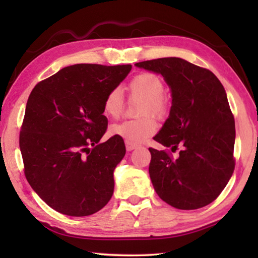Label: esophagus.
<instances>
[{"instance_id": "1", "label": "esophagus", "mask_w": 258, "mask_h": 258, "mask_svg": "<svg viewBox=\"0 0 258 258\" xmlns=\"http://www.w3.org/2000/svg\"><path fill=\"white\" fill-rule=\"evenodd\" d=\"M125 146H126V150L127 151H132L135 148H138V145H134V143H131L128 141H125Z\"/></svg>"}]
</instances>
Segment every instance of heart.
I'll return each instance as SVG.
<instances>
[{"instance_id":"1","label":"heart","mask_w":258,"mask_h":258,"mask_svg":"<svg viewBox=\"0 0 258 258\" xmlns=\"http://www.w3.org/2000/svg\"><path fill=\"white\" fill-rule=\"evenodd\" d=\"M165 90L161 78L154 73H141L134 76L128 83L127 91L132 98L142 100L140 113L142 116L151 115L161 119L168 112V100L163 94ZM124 97L118 89H113L103 100L102 110L107 117L118 119L124 111ZM157 125L151 117L141 119L124 120L111 127V134L125 139L131 143H141L154 135Z\"/></svg>"}]
</instances>
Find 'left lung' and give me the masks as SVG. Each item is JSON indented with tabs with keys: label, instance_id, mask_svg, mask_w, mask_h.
Returning a JSON list of instances; mask_svg holds the SVG:
<instances>
[{
	"label": "left lung",
	"instance_id": "obj_1",
	"mask_svg": "<svg viewBox=\"0 0 258 258\" xmlns=\"http://www.w3.org/2000/svg\"><path fill=\"white\" fill-rule=\"evenodd\" d=\"M135 66L160 74L171 87V111L154 140L173 152L182 148L177 159L149 148L157 195L178 209L207 206L228 184L235 165L234 117L223 85L211 71L175 56Z\"/></svg>",
	"mask_w": 258,
	"mask_h": 258
}]
</instances>
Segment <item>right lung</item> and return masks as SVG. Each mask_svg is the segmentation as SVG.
I'll return each mask as SVG.
<instances>
[{
    "label": "right lung",
    "mask_w": 258,
    "mask_h": 258,
    "mask_svg": "<svg viewBox=\"0 0 258 258\" xmlns=\"http://www.w3.org/2000/svg\"><path fill=\"white\" fill-rule=\"evenodd\" d=\"M131 69L73 64L37 83L30 93L19 135L24 172L54 211L87 216L110 200L113 171L126 149L116 135L99 142L108 125L102 104Z\"/></svg>",
    "instance_id": "add662e5"
}]
</instances>
